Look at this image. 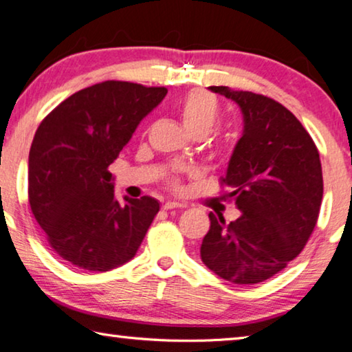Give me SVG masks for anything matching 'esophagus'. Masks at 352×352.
Wrapping results in <instances>:
<instances>
[{
  "instance_id": "esophagus-1",
  "label": "esophagus",
  "mask_w": 352,
  "mask_h": 352,
  "mask_svg": "<svg viewBox=\"0 0 352 352\" xmlns=\"http://www.w3.org/2000/svg\"><path fill=\"white\" fill-rule=\"evenodd\" d=\"M177 208H184L182 204H177V201H166L163 205V210L169 211V210H177Z\"/></svg>"
}]
</instances>
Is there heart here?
Instances as JSON below:
<instances>
[{
  "mask_svg": "<svg viewBox=\"0 0 352 352\" xmlns=\"http://www.w3.org/2000/svg\"><path fill=\"white\" fill-rule=\"evenodd\" d=\"M184 129L192 135H208L219 124L220 105L211 93L204 90H192L184 96L177 105ZM170 188H180L177 178L169 180Z\"/></svg>",
  "mask_w": 352,
  "mask_h": 352,
  "instance_id": "1",
  "label": "heart"
}]
</instances>
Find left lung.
Returning a JSON list of instances; mask_svg holds the SVG:
<instances>
[{
    "instance_id": "obj_1",
    "label": "left lung",
    "mask_w": 352,
    "mask_h": 352,
    "mask_svg": "<svg viewBox=\"0 0 352 352\" xmlns=\"http://www.w3.org/2000/svg\"><path fill=\"white\" fill-rule=\"evenodd\" d=\"M210 90L233 99L243 115V135L220 178L242 216L225 223L222 214L211 212L200 256L226 281L259 284L302 252L317 225L320 153L294 113L275 99L228 87Z\"/></svg>"
}]
</instances>
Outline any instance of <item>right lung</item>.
<instances>
[{"label":"right lung","instance_id":"add662e5","mask_svg":"<svg viewBox=\"0 0 352 352\" xmlns=\"http://www.w3.org/2000/svg\"><path fill=\"white\" fill-rule=\"evenodd\" d=\"M166 93L105 80L71 94L40 122L29 152V205L50 247L77 269L126 264L160 211L147 195L119 205L109 166Z\"/></svg>","mask_w":352,"mask_h":352}]
</instances>
